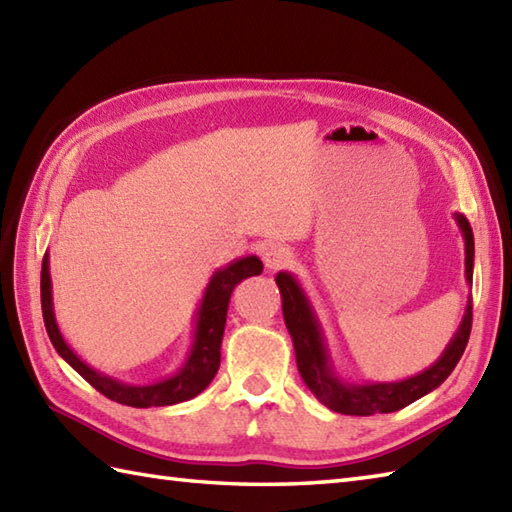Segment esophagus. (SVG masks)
<instances>
[{"label": "esophagus", "mask_w": 512, "mask_h": 512, "mask_svg": "<svg viewBox=\"0 0 512 512\" xmlns=\"http://www.w3.org/2000/svg\"><path fill=\"white\" fill-rule=\"evenodd\" d=\"M290 262H292V253L284 246H268L264 250V264L268 270H273V273L275 270L286 268Z\"/></svg>", "instance_id": "34e87169"}]
</instances>
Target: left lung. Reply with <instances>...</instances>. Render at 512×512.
<instances>
[{
  "instance_id": "8db88e82",
  "label": "left lung",
  "mask_w": 512,
  "mask_h": 512,
  "mask_svg": "<svg viewBox=\"0 0 512 512\" xmlns=\"http://www.w3.org/2000/svg\"><path fill=\"white\" fill-rule=\"evenodd\" d=\"M455 222L460 226L464 239V275L466 284H473V259H475V242L469 220L462 213H455ZM281 295V310H284V321L290 332L292 347H295L297 367L303 378V383L314 394L321 405L345 416H372V413H391L402 407L411 405L413 400L427 396L429 391L440 387L444 380L458 365L464 354V347L469 343L471 321H473V303L471 297L466 301L464 317L455 330L453 339L444 347V352L438 356V361L422 369L420 374L394 380V383H350L336 372L332 356L325 343V332L321 321L314 312L312 303L301 288L299 279L281 270L275 277Z\"/></svg>"
}]
</instances>
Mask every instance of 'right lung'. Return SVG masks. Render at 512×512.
<instances>
[{
  "mask_svg": "<svg viewBox=\"0 0 512 512\" xmlns=\"http://www.w3.org/2000/svg\"><path fill=\"white\" fill-rule=\"evenodd\" d=\"M264 264L257 255L233 259L231 264L224 268H217L211 275L209 284L204 288L202 301L195 312V328H193V343L189 347V354L176 374L167 378H160L156 383L136 385V383H123V380L101 374L99 369L90 367L83 358L76 354L68 341L63 339L59 330L57 317H54V303H52V279H50V259L48 253L43 257L41 264V310H43V323H46V332L54 345V350L68 363L76 374H81L88 383L99 389L103 396L110 400L121 402L127 407H162V405H176V402L191 400L209 387L215 378L217 369H220V347L226 325V310L228 299H231L233 288L246 277L262 275Z\"/></svg>",
  "mask_w": 512,
  "mask_h": 512,
  "instance_id": "add662e5",
  "label": "right lung"
}]
</instances>
